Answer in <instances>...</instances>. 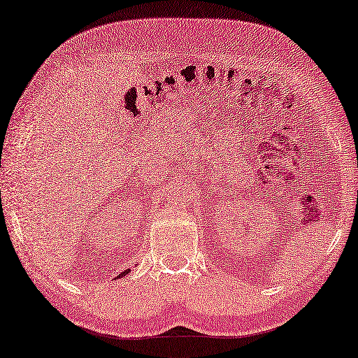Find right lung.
Here are the masks:
<instances>
[{
	"label": "right lung",
	"mask_w": 358,
	"mask_h": 358,
	"mask_svg": "<svg viewBox=\"0 0 358 358\" xmlns=\"http://www.w3.org/2000/svg\"><path fill=\"white\" fill-rule=\"evenodd\" d=\"M129 272H130V268H127V270H124V272H121V273H120V275H118V276H117V278H121V276H124V275H127V273H129Z\"/></svg>",
	"instance_id": "right-lung-1"
}]
</instances>
